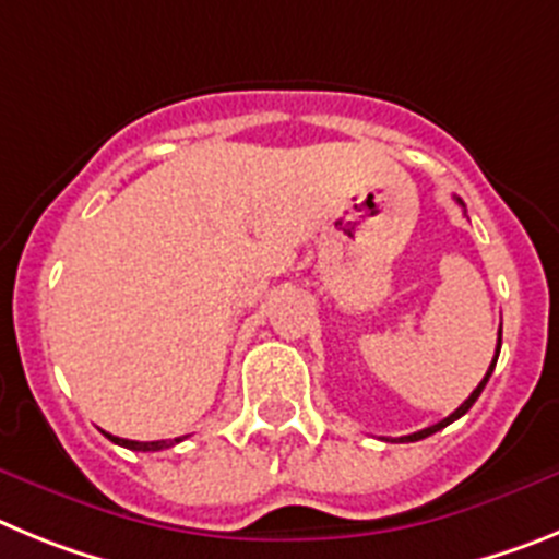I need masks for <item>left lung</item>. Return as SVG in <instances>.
<instances>
[{
    "label": "left lung",
    "instance_id": "left-lung-1",
    "mask_svg": "<svg viewBox=\"0 0 559 559\" xmlns=\"http://www.w3.org/2000/svg\"><path fill=\"white\" fill-rule=\"evenodd\" d=\"M456 203H460V200H456ZM499 350H501V329H499V348H496V356H492V365H490V370H487L485 373V379L479 381V386H476L474 392H471V395H467V401L462 406H456L454 412H451L449 417H442L440 424H435V426H429V429H420V431H415V435H406V437H399V442H415V440H424V437H429V435H435V431H440V429H445V426L449 424H454L456 417H462L465 415L467 409H471V406L476 404V399H479L481 395V390H485V384H487V379H490V373H492V367H496V361H499Z\"/></svg>",
    "mask_w": 559,
    "mask_h": 559
}]
</instances>
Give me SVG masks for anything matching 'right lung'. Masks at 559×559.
<instances>
[{
    "label": "right lung",
    "mask_w": 559,
    "mask_h": 559,
    "mask_svg": "<svg viewBox=\"0 0 559 559\" xmlns=\"http://www.w3.org/2000/svg\"><path fill=\"white\" fill-rule=\"evenodd\" d=\"M110 442H117V445H124L130 451H164V449H173L175 442H180L183 437H175V440H153V442H139V440H124V437H114L108 435Z\"/></svg>",
    "instance_id": "obj_1"
}]
</instances>
